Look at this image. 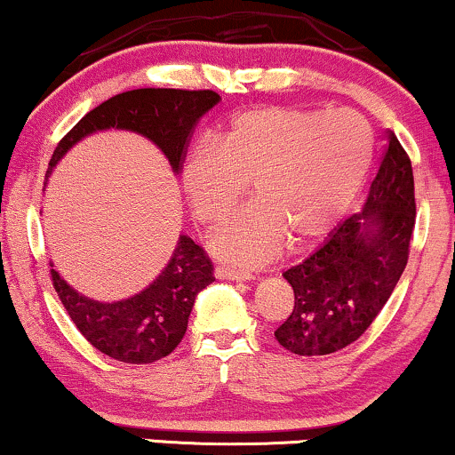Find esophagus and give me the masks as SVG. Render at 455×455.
<instances>
[{
    "mask_svg": "<svg viewBox=\"0 0 455 455\" xmlns=\"http://www.w3.org/2000/svg\"><path fill=\"white\" fill-rule=\"evenodd\" d=\"M215 275H217V278H220V280H238V282H246V280L252 278L251 271L228 267V265H217Z\"/></svg>",
    "mask_w": 455,
    "mask_h": 455,
    "instance_id": "34e87169",
    "label": "esophagus"
}]
</instances>
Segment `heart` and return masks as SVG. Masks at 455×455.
<instances>
[{"instance_id":"b5f03b06","label":"heart","mask_w":455,"mask_h":455,"mask_svg":"<svg viewBox=\"0 0 455 455\" xmlns=\"http://www.w3.org/2000/svg\"><path fill=\"white\" fill-rule=\"evenodd\" d=\"M374 158V132L353 108L269 106L234 116L215 146L188 155L181 181L194 215L217 226L244 196L255 203L223 223L217 257L259 265L278 255L286 238L305 246L322 238L362 192Z\"/></svg>"}]
</instances>
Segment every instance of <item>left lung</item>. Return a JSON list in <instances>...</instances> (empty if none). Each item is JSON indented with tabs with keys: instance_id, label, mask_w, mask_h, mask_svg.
<instances>
[{
	"instance_id": "1",
	"label": "left lung",
	"mask_w": 455,
	"mask_h": 455,
	"mask_svg": "<svg viewBox=\"0 0 455 455\" xmlns=\"http://www.w3.org/2000/svg\"><path fill=\"white\" fill-rule=\"evenodd\" d=\"M359 213L340 223L320 249L284 271L292 314L275 340L297 355H330L362 336L387 305L410 257L416 226L414 173L397 135Z\"/></svg>"
}]
</instances>
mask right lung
I'll return each mask as SVG.
<instances>
[{
	"mask_svg": "<svg viewBox=\"0 0 455 455\" xmlns=\"http://www.w3.org/2000/svg\"><path fill=\"white\" fill-rule=\"evenodd\" d=\"M217 102L220 93L213 90L141 87L116 93L87 112L58 141L45 177L70 146L108 127L146 135L180 173L194 125ZM50 275L64 309L87 343L123 363H152L167 357L184 339L196 294L215 280L209 255L188 235H181L169 265L146 291L116 303L85 299L56 269H50Z\"/></svg>",
	"mask_w": 455,
	"mask_h": 455,
	"instance_id": "obj_1",
	"label": "right lung"
}]
</instances>
